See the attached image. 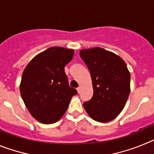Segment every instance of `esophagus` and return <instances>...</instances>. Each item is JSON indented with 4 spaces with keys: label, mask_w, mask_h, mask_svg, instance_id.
<instances>
[{
    "label": "esophagus",
    "mask_w": 154,
    "mask_h": 154,
    "mask_svg": "<svg viewBox=\"0 0 154 154\" xmlns=\"http://www.w3.org/2000/svg\"><path fill=\"white\" fill-rule=\"evenodd\" d=\"M77 91H78L79 93H80V92H81V86H79L78 88H77Z\"/></svg>",
    "instance_id": "34e87169"
}]
</instances>
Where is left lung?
<instances>
[{
    "label": "left lung",
    "instance_id": "1",
    "mask_svg": "<svg viewBox=\"0 0 154 154\" xmlns=\"http://www.w3.org/2000/svg\"><path fill=\"white\" fill-rule=\"evenodd\" d=\"M90 72L93 96L84 102L87 113L94 120L106 123L124 108L130 92V74L124 61L101 48L81 50L79 53Z\"/></svg>",
    "mask_w": 154,
    "mask_h": 154
}]
</instances>
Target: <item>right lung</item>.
I'll return each mask as SVG.
<instances>
[{"mask_svg":"<svg viewBox=\"0 0 154 154\" xmlns=\"http://www.w3.org/2000/svg\"><path fill=\"white\" fill-rule=\"evenodd\" d=\"M74 51L51 47L40 53L23 72L20 91L24 104L35 119L54 123L66 112L77 90L69 86L64 68L72 59Z\"/></svg>","mask_w":154,"mask_h":154,"instance_id":"obj_1","label":"right lung"}]
</instances>
